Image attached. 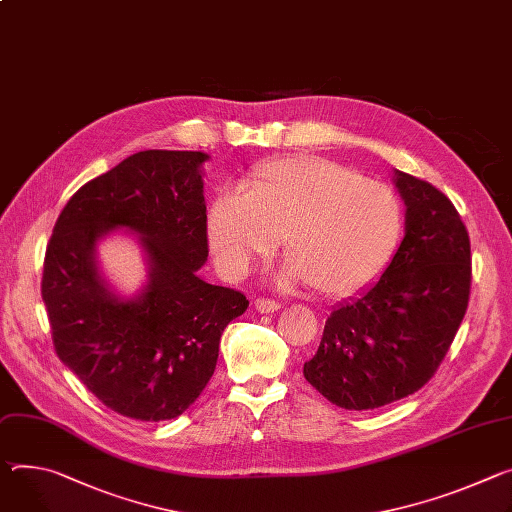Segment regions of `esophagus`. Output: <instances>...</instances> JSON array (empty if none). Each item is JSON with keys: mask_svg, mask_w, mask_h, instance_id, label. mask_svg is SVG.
<instances>
[{"mask_svg": "<svg viewBox=\"0 0 512 512\" xmlns=\"http://www.w3.org/2000/svg\"><path fill=\"white\" fill-rule=\"evenodd\" d=\"M255 308L261 314H271V312H275L277 308H280V304H277L275 300H269V298H257L255 300Z\"/></svg>", "mask_w": 512, "mask_h": 512, "instance_id": "1", "label": "esophagus"}]
</instances>
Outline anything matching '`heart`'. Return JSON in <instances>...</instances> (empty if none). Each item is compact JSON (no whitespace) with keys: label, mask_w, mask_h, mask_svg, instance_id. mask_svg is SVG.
<instances>
[{"label":"heart","mask_w":512,"mask_h":512,"mask_svg":"<svg viewBox=\"0 0 512 512\" xmlns=\"http://www.w3.org/2000/svg\"><path fill=\"white\" fill-rule=\"evenodd\" d=\"M404 226L400 198L380 181L312 155L273 159L247 177V194H218L206 232L218 267L243 275L282 239L286 282L341 298L369 282L394 255Z\"/></svg>","instance_id":"b5f03b06"}]
</instances>
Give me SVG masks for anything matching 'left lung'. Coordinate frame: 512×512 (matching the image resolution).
Masks as SVG:
<instances>
[{
    "label": "left lung",
    "mask_w": 512,
    "mask_h": 512,
    "mask_svg": "<svg viewBox=\"0 0 512 512\" xmlns=\"http://www.w3.org/2000/svg\"><path fill=\"white\" fill-rule=\"evenodd\" d=\"M404 239L380 280L333 308L304 378L333 404L371 410L421 390L449 351L472 286L470 237L451 200L394 169Z\"/></svg>",
    "instance_id": "obj_1"
}]
</instances>
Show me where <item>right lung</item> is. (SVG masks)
Wrapping results in <instances>:
<instances>
[{
  "label": "right lung",
  "mask_w": 512,
  "mask_h": 512,
  "mask_svg": "<svg viewBox=\"0 0 512 512\" xmlns=\"http://www.w3.org/2000/svg\"><path fill=\"white\" fill-rule=\"evenodd\" d=\"M200 151H141L87 181L46 247L42 300L59 359L114 412L159 423L210 382L226 324L245 294L198 275L208 259ZM116 227L142 237L150 275L134 299L103 280L97 241Z\"/></svg>",
  "instance_id": "1"
}]
</instances>
